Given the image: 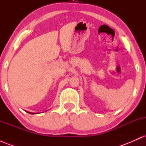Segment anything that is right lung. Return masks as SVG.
I'll use <instances>...</instances> for the list:
<instances>
[{"label":"right lung","instance_id":"right-lung-1","mask_svg":"<svg viewBox=\"0 0 146 146\" xmlns=\"http://www.w3.org/2000/svg\"><path fill=\"white\" fill-rule=\"evenodd\" d=\"M28 113H29V112H28ZM30 113V114H34V113Z\"/></svg>","mask_w":146,"mask_h":146}]
</instances>
